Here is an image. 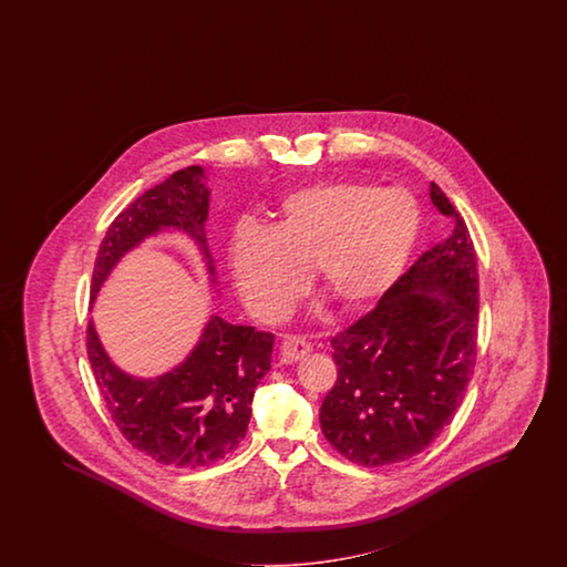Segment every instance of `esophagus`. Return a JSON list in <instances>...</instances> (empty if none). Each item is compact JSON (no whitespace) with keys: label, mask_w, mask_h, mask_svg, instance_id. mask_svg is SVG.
<instances>
[{"label":"esophagus","mask_w":567,"mask_h":567,"mask_svg":"<svg viewBox=\"0 0 567 567\" xmlns=\"http://www.w3.org/2000/svg\"><path fill=\"white\" fill-rule=\"evenodd\" d=\"M311 351V344L301 339V337H285L282 344H280V360L285 363H292V361L303 360Z\"/></svg>","instance_id":"esophagus-1"}]
</instances>
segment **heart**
<instances>
[{
	"label": "heart",
	"mask_w": 567,
	"mask_h": 567,
	"mask_svg": "<svg viewBox=\"0 0 567 567\" xmlns=\"http://www.w3.org/2000/svg\"><path fill=\"white\" fill-rule=\"evenodd\" d=\"M408 190L339 181L289 193L264 228L240 224L230 270L243 301L261 320L289 313L306 272L343 311H363L395 285L420 235Z\"/></svg>",
	"instance_id": "obj_1"
}]
</instances>
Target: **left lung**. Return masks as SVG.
Segmentation results:
<instances>
[{"instance_id": "obj_1", "label": "left lung", "mask_w": 567, "mask_h": 567, "mask_svg": "<svg viewBox=\"0 0 567 567\" xmlns=\"http://www.w3.org/2000/svg\"><path fill=\"white\" fill-rule=\"evenodd\" d=\"M430 199L453 218L451 237L330 341L339 377L322 401L320 426L339 453L368 467L422 453L462 405L476 363V251L434 183Z\"/></svg>"}]
</instances>
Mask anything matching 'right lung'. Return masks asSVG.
I'll use <instances>...</instances> for the list:
<instances>
[{"label":"right lung","instance_id":"right-lung-1","mask_svg":"<svg viewBox=\"0 0 567 567\" xmlns=\"http://www.w3.org/2000/svg\"><path fill=\"white\" fill-rule=\"evenodd\" d=\"M209 195L204 171L189 166L121 212L97 251L91 303L126 254L164 233L193 240L206 264L209 285L218 287L206 237ZM272 347L275 334L230 324L214 313L185 360L159 377L143 378L114 363L93 320L86 328L91 370L122 436L155 462L174 467L212 464L239 446L256 386L270 372Z\"/></svg>","mask_w":567,"mask_h":567}]
</instances>
